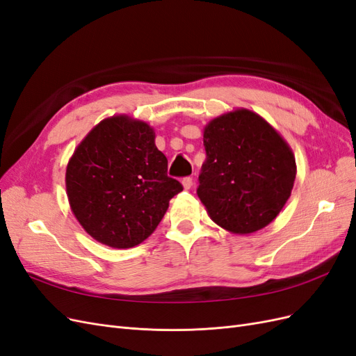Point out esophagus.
I'll use <instances>...</instances> for the list:
<instances>
[{"label":"esophagus","mask_w":356,"mask_h":356,"mask_svg":"<svg viewBox=\"0 0 356 356\" xmlns=\"http://www.w3.org/2000/svg\"><path fill=\"white\" fill-rule=\"evenodd\" d=\"M182 186H184L186 190H190V188L193 187V178H191V177L182 178Z\"/></svg>","instance_id":"esophagus-1"}]
</instances>
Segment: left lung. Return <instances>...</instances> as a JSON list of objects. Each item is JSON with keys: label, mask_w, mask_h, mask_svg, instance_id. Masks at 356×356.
Returning a JSON list of instances; mask_svg holds the SVG:
<instances>
[{"label": "left lung", "mask_w": 356, "mask_h": 356, "mask_svg": "<svg viewBox=\"0 0 356 356\" xmlns=\"http://www.w3.org/2000/svg\"><path fill=\"white\" fill-rule=\"evenodd\" d=\"M197 196L222 229L246 234L272 222L296 179V159L258 114L238 110L204 127Z\"/></svg>", "instance_id": "8db88e82"}]
</instances>
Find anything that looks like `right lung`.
Returning a JSON list of instances; mask_svg holds the SVG:
<instances>
[{"label": "right lung", "instance_id": "obj_1", "mask_svg": "<svg viewBox=\"0 0 356 356\" xmlns=\"http://www.w3.org/2000/svg\"><path fill=\"white\" fill-rule=\"evenodd\" d=\"M182 191L168 177V159L144 122L118 115L83 139L67 168V193L75 218L93 239L132 248L152 234Z\"/></svg>", "mask_w": 356, "mask_h": 356}]
</instances>
